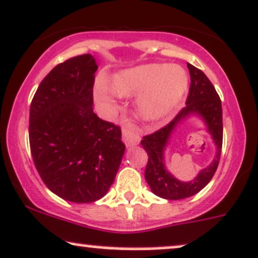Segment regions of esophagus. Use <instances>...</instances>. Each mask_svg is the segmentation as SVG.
<instances>
[{
    "label": "esophagus",
    "mask_w": 258,
    "mask_h": 258,
    "mask_svg": "<svg viewBox=\"0 0 258 258\" xmlns=\"http://www.w3.org/2000/svg\"><path fill=\"white\" fill-rule=\"evenodd\" d=\"M123 140L126 146H135L140 142V135L135 132L132 126H124L123 128Z\"/></svg>",
    "instance_id": "esophagus-1"
}]
</instances>
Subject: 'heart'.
<instances>
[{
    "instance_id": "b5f03b06",
    "label": "heart",
    "mask_w": 258,
    "mask_h": 258,
    "mask_svg": "<svg viewBox=\"0 0 258 258\" xmlns=\"http://www.w3.org/2000/svg\"><path fill=\"white\" fill-rule=\"evenodd\" d=\"M188 88L184 70L170 63H148L124 70L114 75L111 89L118 96L142 95L138 112L145 120L154 122L168 116L180 104ZM96 98L108 101L107 92L96 87Z\"/></svg>"
}]
</instances>
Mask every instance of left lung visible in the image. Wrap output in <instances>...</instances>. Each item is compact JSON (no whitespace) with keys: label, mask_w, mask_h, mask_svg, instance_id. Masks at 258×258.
<instances>
[{"label":"left lung","mask_w":258,"mask_h":258,"mask_svg":"<svg viewBox=\"0 0 258 258\" xmlns=\"http://www.w3.org/2000/svg\"><path fill=\"white\" fill-rule=\"evenodd\" d=\"M187 68L190 76L188 98L186 101L187 106L178 112L177 116L170 123L154 132L153 134L144 136L141 140L142 147L148 154L145 178L154 195L169 201L188 198L204 188L216 172L222 150V105L219 94L204 72L190 63H187ZM192 114L201 116L207 125L208 132L217 146V156L196 179L188 183H183L172 177L167 171L164 163V151L177 124Z\"/></svg>","instance_id":"1"}]
</instances>
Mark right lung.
<instances>
[{"label": "right lung", "mask_w": 258, "mask_h": 258, "mask_svg": "<svg viewBox=\"0 0 258 258\" xmlns=\"http://www.w3.org/2000/svg\"><path fill=\"white\" fill-rule=\"evenodd\" d=\"M96 70L90 54L59 63L41 82L30 106L36 169L51 192L74 203L102 198L125 151L119 126L93 111Z\"/></svg>", "instance_id": "obj_1"}]
</instances>
